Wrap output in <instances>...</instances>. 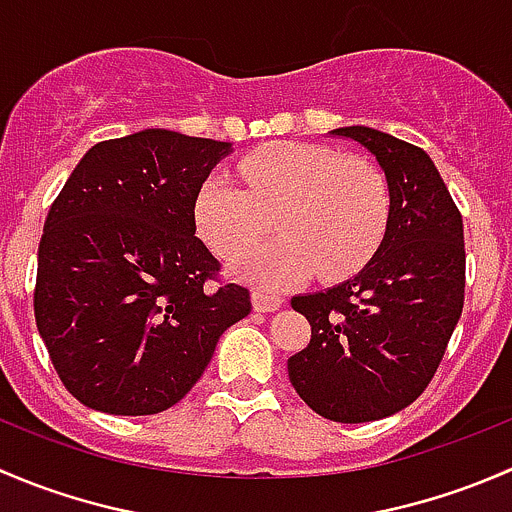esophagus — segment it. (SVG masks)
Listing matches in <instances>:
<instances>
[{"mask_svg":"<svg viewBox=\"0 0 512 512\" xmlns=\"http://www.w3.org/2000/svg\"><path fill=\"white\" fill-rule=\"evenodd\" d=\"M252 307L257 312H275V309L282 307V297L275 292H265V289H255L252 292Z\"/></svg>","mask_w":512,"mask_h":512,"instance_id":"1","label":"esophagus"}]
</instances>
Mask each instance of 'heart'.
<instances>
[{
	"label": "heart",
	"instance_id": "1",
	"mask_svg": "<svg viewBox=\"0 0 512 512\" xmlns=\"http://www.w3.org/2000/svg\"><path fill=\"white\" fill-rule=\"evenodd\" d=\"M240 183L215 173L195 195V230L220 257L264 234L280 238L242 252L232 270L257 287H287L317 272L344 280L379 250L391 220L389 180L376 163L314 143H272L237 165Z\"/></svg>",
	"mask_w": 512,
	"mask_h": 512
}]
</instances>
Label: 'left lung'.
Returning <instances> with one entry per match:
<instances>
[{"label":"left lung","instance_id":"1","mask_svg":"<svg viewBox=\"0 0 512 512\" xmlns=\"http://www.w3.org/2000/svg\"><path fill=\"white\" fill-rule=\"evenodd\" d=\"M384 170L391 220L352 280L292 297L312 327L287 359L299 399L339 423L379 421L414 404L463 312V218L426 151L366 126L334 128Z\"/></svg>","mask_w":512,"mask_h":512}]
</instances>
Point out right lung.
I'll return each mask as SVG.
<instances>
[{
    "mask_svg": "<svg viewBox=\"0 0 512 512\" xmlns=\"http://www.w3.org/2000/svg\"><path fill=\"white\" fill-rule=\"evenodd\" d=\"M232 143L146 128L89 148L51 205L34 317L71 396L113 416L178 404L252 309L195 237L193 205Z\"/></svg>",
    "mask_w": 512,
    "mask_h": 512,
    "instance_id": "right-lung-1",
    "label": "right lung"
}]
</instances>
